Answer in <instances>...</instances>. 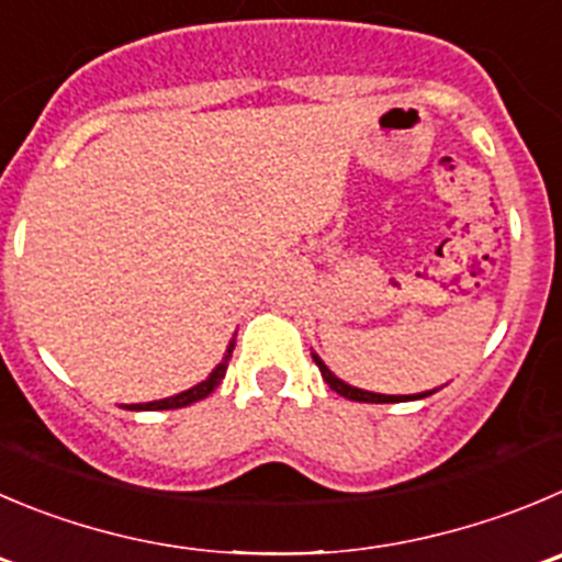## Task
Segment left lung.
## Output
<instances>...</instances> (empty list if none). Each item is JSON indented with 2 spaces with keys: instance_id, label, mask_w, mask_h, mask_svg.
<instances>
[{
  "instance_id": "1",
  "label": "left lung",
  "mask_w": 562,
  "mask_h": 562,
  "mask_svg": "<svg viewBox=\"0 0 562 562\" xmlns=\"http://www.w3.org/2000/svg\"><path fill=\"white\" fill-rule=\"evenodd\" d=\"M314 364L319 367V372H323L325 383H328L330 389H334L336 394H341V397L347 400H356V403H411V400H425L430 397V394H436L438 389H432V392H419V394H378V392H364V389L358 386H350V383H345L341 378H336L334 372L325 367L323 358L317 356V352H312Z\"/></svg>"
}]
</instances>
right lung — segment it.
Returning <instances> with one entry per match:
<instances>
[{
    "mask_svg": "<svg viewBox=\"0 0 562 562\" xmlns=\"http://www.w3.org/2000/svg\"><path fill=\"white\" fill-rule=\"evenodd\" d=\"M232 350H234V339L228 341L226 356H223L221 364L210 372V378L201 383H195V386H190L187 392H179V394H173V397H165V400H154V403H132V405H124V408L126 411H170V408H184V405H192V403H198V400L210 397V394L221 386L223 378H226Z\"/></svg>",
    "mask_w": 562,
    "mask_h": 562,
    "instance_id": "add662e5",
    "label": "right lung"
}]
</instances>
